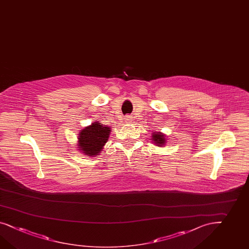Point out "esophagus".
I'll list each match as a JSON object with an SVG mask.
<instances>
[{
    "label": "esophagus",
    "instance_id": "1",
    "mask_svg": "<svg viewBox=\"0 0 249 249\" xmlns=\"http://www.w3.org/2000/svg\"><path fill=\"white\" fill-rule=\"evenodd\" d=\"M125 120L128 121V122H131V121H133V120L130 118V116H126V119H125Z\"/></svg>",
    "mask_w": 249,
    "mask_h": 249
}]
</instances>
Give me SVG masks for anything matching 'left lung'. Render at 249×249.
Masks as SVG:
<instances>
[{"mask_svg": "<svg viewBox=\"0 0 249 249\" xmlns=\"http://www.w3.org/2000/svg\"><path fill=\"white\" fill-rule=\"evenodd\" d=\"M152 138H153V140H154L155 143H157V145L158 146H161V145H164V143H165V136L164 135L160 134V132L159 133H157V134L153 135L152 136Z\"/></svg>", "mask_w": 249, "mask_h": 249, "instance_id": "obj_1", "label": "left lung"}]
</instances>
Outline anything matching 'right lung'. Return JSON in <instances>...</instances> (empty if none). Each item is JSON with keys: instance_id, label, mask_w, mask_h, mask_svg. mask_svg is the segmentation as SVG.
<instances>
[{"instance_id": "1", "label": "right lung", "mask_w": 249, "mask_h": 249, "mask_svg": "<svg viewBox=\"0 0 249 249\" xmlns=\"http://www.w3.org/2000/svg\"><path fill=\"white\" fill-rule=\"evenodd\" d=\"M109 132L110 128L103 126L101 123H92L90 126L83 128L79 135V148L89 157H94L103 148Z\"/></svg>"}]
</instances>
